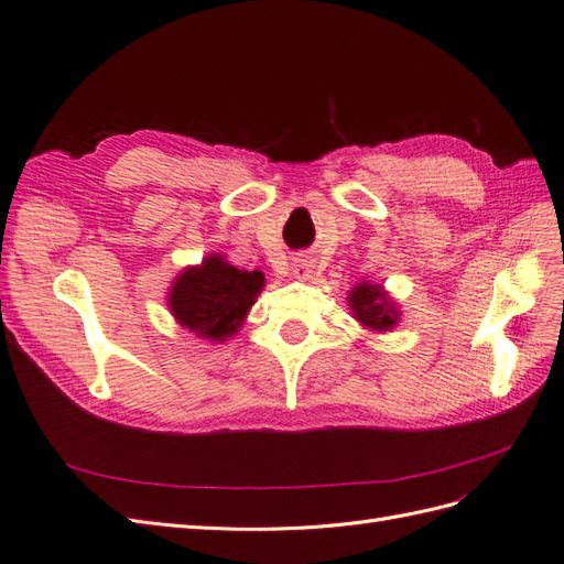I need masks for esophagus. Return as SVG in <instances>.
Masks as SVG:
<instances>
[{"label": "esophagus", "instance_id": "1", "mask_svg": "<svg viewBox=\"0 0 564 564\" xmlns=\"http://www.w3.org/2000/svg\"><path fill=\"white\" fill-rule=\"evenodd\" d=\"M294 272H296L299 278H308L311 268H308V263H305V261H296V265H294Z\"/></svg>", "mask_w": 564, "mask_h": 564}]
</instances>
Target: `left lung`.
Returning a JSON list of instances; mask_svg holds the SVG:
<instances>
[{"label": "left lung", "mask_w": 564, "mask_h": 564, "mask_svg": "<svg viewBox=\"0 0 564 564\" xmlns=\"http://www.w3.org/2000/svg\"><path fill=\"white\" fill-rule=\"evenodd\" d=\"M348 305L355 313V319L371 332H390L400 319L395 301H390L381 284H357L348 294Z\"/></svg>", "instance_id": "obj_1"}]
</instances>
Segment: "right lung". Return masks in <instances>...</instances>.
I'll use <instances>...</instances> for the list:
<instances>
[{"mask_svg": "<svg viewBox=\"0 0 564 564\" xmlns=\"http://www.w3.org/2000/svg\"><path fill=\"white\" fill-rule=\"evenodd\" d=\"M263 286L261 270H240L212 253L181 272L166 301L181 327L202 338L226 340L242 327Z\"/></svg>", "mask_w": 564, "mask_h": 564, "instance_id": "obj_1", "label": "right lung"}]
</instances>
